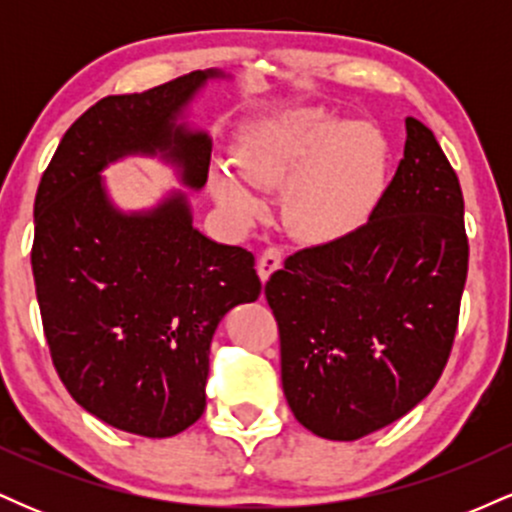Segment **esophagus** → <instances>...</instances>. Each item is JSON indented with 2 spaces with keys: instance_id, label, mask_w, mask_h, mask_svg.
<instances>
[{
  "instance_id": "obj_1",
  "label": "esophagus",
  "mask_w": 512,
  "mask_h": 512,
  "mask_svg": "<svg viewBox=\"0 0 512 512\" xmlns=\"http://www.w3.org/2000/svg\"><path fill=\"white\" fill-rule=\"evenodd\" d=\"M281 262H284V250L281 248H267L262 252L260 262H257V274H260L262 284L281 267Z\"/></svg>"
}]
</instances>
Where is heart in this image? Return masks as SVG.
Wrapping results in <instances>:
<instances>
[{"mask_svg":"<svg viewBox=\"0 0 512 512\" xmlns=\"http://www.w3.org/2000/svg\"><path fill=\"white\" fill-rule=\"evenodd\" d=\"M238 168L255 190L286 187L284 221L293 236L327 245L373 214L385 185V142L363 122H344L327 108H301L257 127L240 146ZM244 183L226 166L209 175L219 207L248 226L262 214V202Z\"/></svg>","mask_w":512,"mask_h":512,"instance_id":"b5f03b06","label":"heart"}]
</instances>
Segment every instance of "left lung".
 <instances>
[{"label":"left lung","mask_w":512,"mask_h":512,"mask_svg":"<svg viewBox=\"0 0 512 512\" xmlns=\"http://www.w3.org/2000/svg\"><path fill=\"white\" fill-rule=\"evenodd\" d=\"M404 125V158L366 226L296 252L264 286L286 402L327 440L402 419L455 339L469 260L460 180L424 122Z\"/></svg>","instance_id":"left-lung-1"}]
</instances>
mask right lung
<instances>
[{"label": "right lung", "mask_w": 512, "mask_h": 512, "mask_svg": "<svg viewBox=\"0 0 512 512\" xmlns=\"http://www.w3.org/2000/svg\"><path fill=\"white\" fill-rule=\"evenodd\" d=\"M209 79L226 74L98 101L67 129L35 195L31 264L52 363L88 414L144 438L202 416L211 337L262 291L252 252L192 226L187 192L122 211L101 175L120 158L158 156L182 187L202 190L211 137L185 110Z\"/></svg>", "instance_id": "add662e5"}]
</instances>
